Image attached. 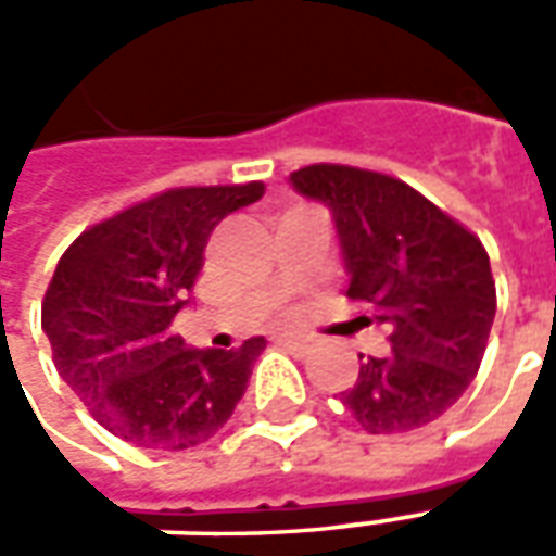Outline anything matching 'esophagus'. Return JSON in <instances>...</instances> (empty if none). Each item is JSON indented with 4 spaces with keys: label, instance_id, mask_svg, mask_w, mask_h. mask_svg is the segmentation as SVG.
I'll return each mask as SVG.
<instances>
[{
    "label": "esophagus",
    "instance_id": "1",
    "mask_svg": "<svg viewBox=\"0 0 556 556\" xmlns=\"http://www.w3.org/2000/svg\"><path fill=\"white\" fill-rule=\"evenodd\" d=\"M277 342L279 345H282V349H289V351H294V354H309V349H313V345H309V342H303V339H294V337H277Z\"/></svg>",
    "mask_w": 556,
    "mask_h": 556
}]
</instances>
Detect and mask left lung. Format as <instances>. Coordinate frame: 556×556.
<instances>
[{"label":"left lung","mask_w":556,"mask_h":556,"mask_svg":"<svg viewBox=\"0 0 556 556\" xmlns=\"http://www.w3.org/2000/svg\"><path fill=\"white\" fill-rule=\"evenodd\" d=\"M291 187L330 211L349 274V298L384 325L390 351L361 354L342 405L369 434L429 426L477 378L497 294L485 247L405 181L315 163Z\"/></svg>","instance_id":"obj_1"}]
</instances>
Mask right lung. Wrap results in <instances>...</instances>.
<instances>
[{
    "mask_svg": "<svg viewBox=\"0 0 556 556\" xmlns=\"http://www.w3.org/2000/svg\"><path fill=\"white\" fill-rule=\"evenodd\" d=\"M262 193V181L166 190L83 231L59 258L41 327L62 381L115 438L190 450L229 422L265 337L190 349L172 321L190 306L207 238Z\"/></svg>",
    "mask_w": 556,
    "mask_h": 556,
    "instance_id": "right-lung-1",
    "label": "right lung"
}]
</instances>
